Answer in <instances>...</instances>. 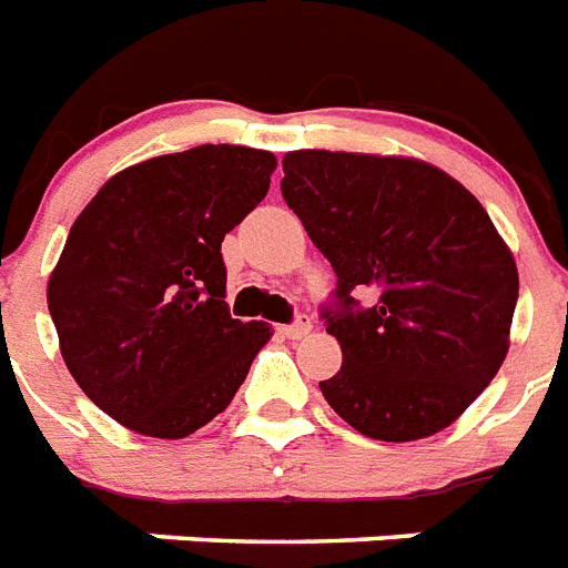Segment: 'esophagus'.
<instances>
[{
  "instance_id": "1",
  "label": "esophagus",
  "mask_w": 568,
  "mask_h": 568,
  "mask_svg": "<svg viewBox=\"0 0 568 568\" xmlns=\"http://www.w3.org/2000/svg\"><path fill=\"white\" fill-rule=\"evenodd\" d=\"M311 320H307V316H298L296 322H290V325H281V334H284V337H290V339H302V337H307V334H311Z\"/></svg>"
}]
</instances>
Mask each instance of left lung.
I'll use <instances>...</instances> for the list:
<instances>
[{
    "label": "left lung",
    "instance_id": "8db88e82",
    "mask_svg": "<svg viewBox=\"0 0 568 568\" xmlns=\"http://www.w3.org/2000/svg\"><path fill=\"white\" fill-rule=\"evenodd\" d=\"M281 166V196L337 275L322 320L343 366L320 381L325 402L384 443L448 428L505 363L519 298L487 211L413 158L302 149Z\"/></svg>",
    "mask_w": 568,
    "mask_h": 568
}]
</instances>
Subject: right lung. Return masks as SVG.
<instances>
[{
    "label": "right lung",
    "mask_w": 568,
    "mask_h": 568,
    "mask_svg": "<svg viewBox=\"0 0 568 568\" xmlns=\"http://www.w3.org/2000/svg\"><path fill=\"white\" fill-rule=\"evenodd\" d=\"M275 155L196 146L116 172L72 222L49 278L61 355L125 428L181 439L231 405L272 337L231 320L222 240L270 190Z\"/></svg>",
    "instance_id": "1"
}]
</instances>
